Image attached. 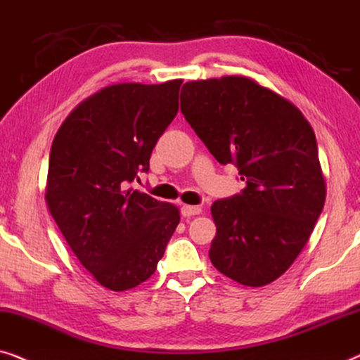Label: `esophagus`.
<instances>
[{
	"mask_svg": "<svg viewBox=\"0 0 360 360\" xmlns=\"http://www.w3.org/2000/svg\"><path fill=\"white\" fill-rule=\"evenodd\" d=\"M200 212H202V209L199 205H182L181 207L182 217H194V215H199Z\"/></svg>",
	"mask_w": 360,
	"mask_h": 360,
	"instance_id": "34e87169",
	"label": "esophagus"
}]
</instances>
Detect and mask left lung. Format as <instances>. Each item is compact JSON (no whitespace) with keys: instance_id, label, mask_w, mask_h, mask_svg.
<instances>
[{"instance_id":"1","label":"left lung","mask_w":360,"mask_h":360,"mask_svg":"<svg viewBox=\"0 0 360 360\" xmlns=\"http://www.w3.org/2000/svg\"><path fill=\"white\" fill-rule=\"evenodd\" d=\"M187 122L246 187L212 204L217 235L209 257L248 287L274 282L307 245L326 199L315 131L297 105L246 77L189 81Z\"/></svg>"}]
</instances>
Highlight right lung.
Instances as JSON below:
<instances>
[{
  "label": "right lung",
  "mask_w": 360,
  "mask_h": 360,
  "mask_svg": "<svg viewBox=\"0 0 360 360\" xmlns=\"http://www.w3.org/2000/svg\"><path fill=\"white\" fill-rule=\"evenodd\" d=\"M181 84L105 86L53 139L45 202L78 261L109 290L150 279L181 220L176 205L129 187L150 169L156 141L178 114Z\"/></svg>",
  "instance_id": "obj_1"
}]
</instances>
